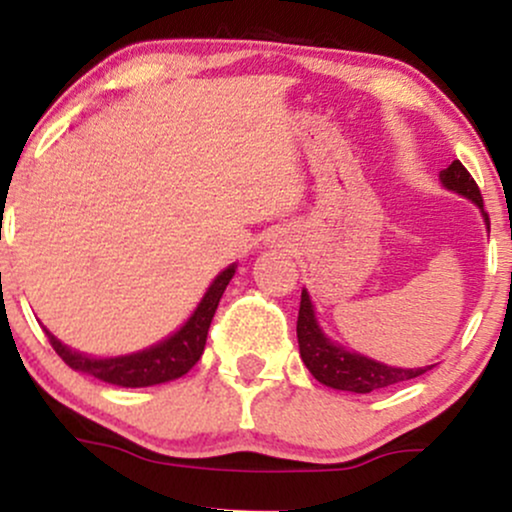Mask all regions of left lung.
I'll return each instance as SVG.
<instances>
[{"label": "left lung", "instance_id": "obj_1", "mask_svg": "<svg viewBox=\"0 0 512 512\" xmlns=\"http://www.w3.org/2000/svg\"><path fill=\"white\" fill-rule=\"evenodd\" d=\"M440 182L457 195L472 199L474 204L484 214L486 228L489 226V214L484 211V199H481L479 185L474 182L469 170L462 166L460 161H452L448 168L440 170ZM298 346H301V358L308 366L310 373L317 383L334 387V390H346V392H358V395H366V392L385 390L404 380L416 378V375H424L426 368H392L385 363L373 361V358L354 354V351H346L344 346L330 342L325 337V332L320 330L315 320L313 303H310L308 291L301 293V308H298Z\"/></svg>", "mask_w": 512, "mask_h": 512}]
</instances>
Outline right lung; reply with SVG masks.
Masks as SVG:
<instances>
[{
    "instance_id": "obj_1",
    "label": "right lung",
    "mask_w": 512,
    "mask_h": 512,
    "mask_svg": "<svg viewBox=\"0 0 512 512\" xmlns=\"http://www.w3.org/2000/svg\"><path fill=\"white\" fill-rule=\"evenodd\" d=\"M236 274V264H231L228 269L216 276L214 284L209 286V291L204 293L202 303L197 305V310L192 313L190 320L180 327L178 332L170 334L168 339L158 342L149 349L137 351V354L129 356H117V358H91L79 351H72L69 346H64L60 339L48 334L52 349L57 351V356L67 363L69 368L81 370V373L93 375V378L103 380V383L120 385V387H149L158 383H168V380L180 378L190 370L204 354V344H207L209 325L214 320L216 308L226 291L228 281Z\"/></svg>"
}]
</instances>
